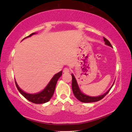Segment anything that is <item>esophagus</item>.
<instances>
[{"mask_svg":"<svg viewBox=\"0 0 132 132\" xmlns=\"http://www.w3.org/2000/svg\"><path fill=\"white\" fill-rule=\"evenodd\" d=\"M63 71L64 73H68L70 72V69H69V68H64L63 69Z\"/></svg>","mask_w":132,"mask_h":132,"instance_id":"1","label":"esophagus"}]
</instances>
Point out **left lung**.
Returning <instances> with one entry per match:
<instances>
[{
    "label": "left lung",
    "mask_w": 132,
    "mask_h": 132,
    "mask_svg": "<svg viewBox=\"0 0 132 132\" xmlns=\"http://www.w3.org/2000/svg\"><path fill=\"white\" fill-rule=\"evenodd\" d=\"M104 41H105V44L106 45H108L109 46H111V47H112V45L110 42H109V41L108 39H106L104 37ZM71 76H72V83H71V87H72L73 93L74 94L76 98L78 100H79L80 101H81L82 102H85V103L97 102L102 100V98H103L109 92V91H110L111 88L112 87V86H113V84H114V82H113V84L112 85V86L111 87V88H109L105 93H104V94L97 96V97H91V96H88L84 94V93H82L81 91H80L79 85L77 84V80L76 79L75 76L73 74H71Z\"/></svg>",
    "instance_id": "obj_1"
}]
</instances>
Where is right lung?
Listing matches in <instances>:
<instances>
[{
    "label": "right lung",
    "mask_w": 132,
    "mask_h": 132,
    "mask_svg": "<svg viewBox=\"0 0 132 132\" xmlns=\"http://www.w3.org/2000/svg\"><path fill=\"white\" fill-rule=\"evenodd\" d=\"M35 34H36V32L32 33V34H31L29 36L24 38V39L30 37L31 36H32V35ZM62 75V71L55 75L52 78V79L51 80V81L49 82V83L48 84L47 86H46V87L43 90L41 91V92L35 94H29L24 92L23 90H22L19 87L15 80V86H16L19 92L21 94V95L24 96L27 100H28L29 101L34 104H44L48 102L51 100V98H52L53 95V93H54L56 85L57 80L59 79V77L61 76Z\"/></svg>",
    "instance_id": "add662e5"
}]
</instances>
